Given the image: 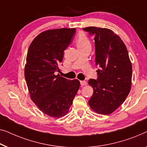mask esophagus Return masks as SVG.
<instances>
[{"mask_svg":"<svg viewBox=\"0 0 147 147\" xmlns=\"http://www.w3.org/2000/svg\"><path fill=\"white\" fill-rule=\"evenodd\" d=\"M80 84H81V86H87L88 83H87L86 81H81Z\"/></svg>","mask_w":147,"mask_h":147,"instance_id":"obj_1","label":"esophagus"}]
</instances>
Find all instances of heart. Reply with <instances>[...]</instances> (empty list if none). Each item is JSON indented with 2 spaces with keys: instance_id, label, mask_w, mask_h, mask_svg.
<instances>
[{
  "instance_id": "obj_1",
  "label": "heart",
  "mask_w": 147,
  "mask_h": 147,
  "mask_svg": "<svg viewBox=\"0 0 147 147\" xmlns=\"http://www.w3.org/2000/svg\"><path fill=\"white\" fill-rule=\"evenodd\" d=\"M76 44L78 48H81L87 46H90L89 38L84 32H80L76 38Z\"/></svg>"
}]
</instances>
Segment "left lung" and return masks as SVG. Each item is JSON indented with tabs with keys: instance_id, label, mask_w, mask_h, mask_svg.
Returning a JSON list of instances; mask_svg holds the SVG:
<instances>
[{
	"instance_id": "left-lung-1",
	"label": "left lung",
	"mask_w": 147,
	"mask_h": 147,
	"mask_svg": "<svg viewBox=\"0 0 147 147\" xmlns=\"http://www.w3.org/2000/svg\"><path fill=\"white\" fill-rule=\"evenodd\" d=\"M95 35L97 80L88 84L93 89L89 105L95 112L110 115L126 99L131 88L132 65L124 42L113 31L94 26L84 28Z\"/></svg>"
}]
</instances>
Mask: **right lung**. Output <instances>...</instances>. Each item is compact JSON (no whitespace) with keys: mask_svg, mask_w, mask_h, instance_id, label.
Returning a JSON list of instances; mask_svg holds the SVG:
<instances>
[{"mask_svg":"<svg viewBox=\"0 0 147 147\" xmlns=\"http://www.w3.org/2000/svg\"><path fill=\"white\" fill-rule=\"evenodd\" d=\"M75 31L63 28L42 32L28 50L24 76L30 98L42 113L54 118L68 113L80 88L79 80L56 75Z\"/></svg>","mask_w":147,"mask_h":147,"instance_id":"1","label":"right lung"}]
</instances>
